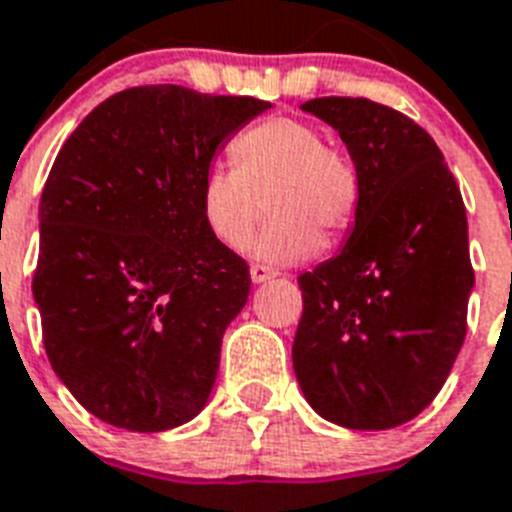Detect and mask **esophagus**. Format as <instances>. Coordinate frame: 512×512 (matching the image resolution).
<instances>
[{
	"mask_svg": "<svg viewBox=\"0 0 512 512\" xmlns=\"http://www.w3.org/2000/svg\"><path fill=\"white\" fill-rule=\"evenodd\" d=\"M277 277V272L272 267H264V264H251V280L253 282H267Z\"/></svg>",
	"mask_w": 512,
	"mask_h": 512,
	"instance_id": "esophagus-1",
	"label": "esophagus"
}]
</instances>
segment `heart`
Listing matches in <instances>:
<instances>
[{
    "mask_svg": "<svg viewBox=\"0 0 512 512\" xmlns=\"http://www.w3.org/2000/svg\"><path fill=\"white\" fill-rule=\"evenodd\" d=\"M232 158L235 163H211L200 179L203 222L227 248L245 243L264 214V200L272 219L245 248L269 264L309 259L322 235L341 237L357 219L354 163L301 118L253 126L232 142Z\"/></svg>",
    "mask_w": 512,
    "mask_h": 512,
    "instance_id": "b5f03b06",
    "label": "heart"
}]
</instances>
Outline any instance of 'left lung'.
Listing matches in <instances>:
<instances>
[{
	"instance_id": "8db88e82",
	"label": "left lung",
	"mask_w": 512,
	"mask_h": 512,
	"mask_svg": "<svg viewBox=\"0 0 512 512\" xmlns=\"http://www.w3.org/2000/svg\"><path fill=\"white\" fill-rule=\"evenodd\" d=\"M301 110L341 134L359 211L338 256L298 277L293 370L306 402L354 431H386L439 394L468 330V219L444 155L412 118L365 97Z\"/></svg>"
}]
</instances>
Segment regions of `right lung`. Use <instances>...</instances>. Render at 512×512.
Returning <instances> with one entry per match:
<instances>
[{
    "mask_svg": "<svg viewBox=\"0 0 512 512\" xmlns=\"http://www.w3.org/2000/svg\"><path fill=\"white\" fill-rule=\"evenodd\" d=\"M267 108L177 84L132 87L60 147L39 203L34 298L49 365L94 418L155 433L206 407L251 275L208 232L200 179Z\"/></svg>",
    "mask_w": 512,
    "mask_h": 512,
    "instance_id": "obj_1",
    "label": "right lung"
}]
</instances>
